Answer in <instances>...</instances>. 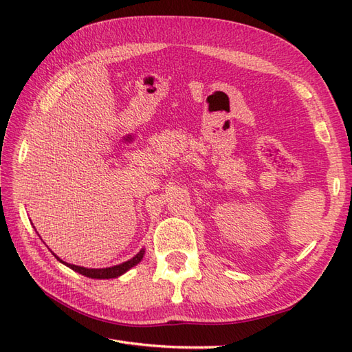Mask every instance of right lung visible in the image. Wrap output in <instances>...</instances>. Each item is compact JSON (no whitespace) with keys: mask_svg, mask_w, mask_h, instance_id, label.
<instances>
[{"mask_svg":"<svg viewBox=\"0 0 352 352\" xmlns=\"http://www.w3.org/2000/svg\"><path fill=\"white\" fill-rule=\"evenodd\" d=\"M52 252V251H51ZM52 255L61 263L67 265L69 269L74 270L79 274H83L87 276V278H91V279H113V278H119V276L124 274L127 270H131L132 267H135L136 264H140L141 260L144 258L145 255V248H142L140 252H138L135 257H132L131 260H127L122 264H117V265H111V267H105V269H88V267H80V265H76V264H70V263H66L63 261L60 257H57V255L52 252Z\"/></svg>","mask_w":352,"mask_h":352,"instance_id":"1","label":"right lung"}]
</instances>
